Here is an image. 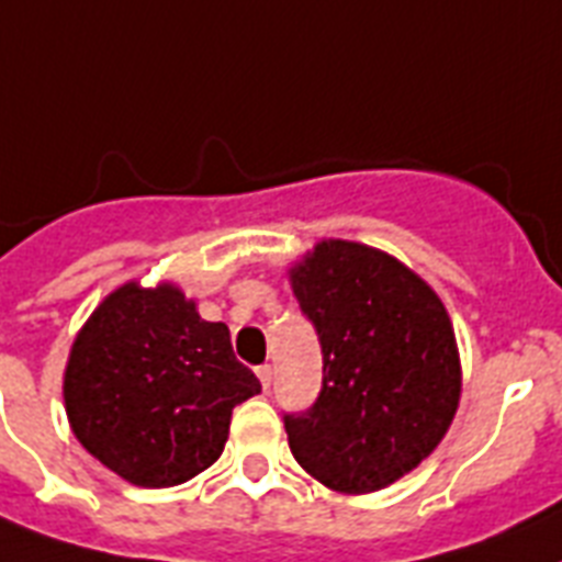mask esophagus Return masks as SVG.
Segmentation results:
<instances>
[{"mask_svg": "<svg viewBox=\"0 0 562 562\" xmlns=\"http://www.w3.org/2000/svg\"><path fill=\"white\" fill-rule=\"evenodd\" d=\"M257 376H259V383H262V389H271V366H259L257 369Z\"/></svg>", "mask_w": 562, "mask_h": 562, "instance_id": "esophagus-1", "label": "esophagus"}]
</instances>
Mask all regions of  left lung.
<instances>
[{
	"label": "left lung",
	"instance_id": "8db88e82",
	"mask_svg": "<svg viewBox=\"0 0 562 562\" xmlns=\"http://www.w3.org/2000/svg\"><path fill=\"white\" fill-rule=\"evenodd\" d=\"M323 348V389L285 414L291 454L346 494L385 488L426 460L460 403V357L440 296L403 262L342 239L291 271Z\"/></svg>",
	"mask_w": 562,
	"mask_h": 562
}]
</instances>
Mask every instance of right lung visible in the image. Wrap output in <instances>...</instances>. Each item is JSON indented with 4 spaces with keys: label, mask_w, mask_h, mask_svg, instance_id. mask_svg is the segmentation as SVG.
<instances>
[{
    "label": "right lung",
    "mask_w": 562,
    "mask_h": 562,
    "mask_svg": "<svg viewBox=\"0 0 562 562\" xmlns=\"http://www.w3.org/2000/svg\"><path fill=\"white\" fill-rule=\"evenodd\" d=\"M225 323H205L173 285L113 291L85 323L65 371L70 428L99 463L143 488L214 465L231 412L259 394Z\"/></svg>",
    "instance_id": "obj_1"
}]
</instances>
